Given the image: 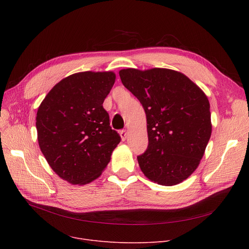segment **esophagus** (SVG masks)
Listing matches in <instances>:
<instances>
[{"label": "esophagus", "instance_id": "esophagus-1", "mask_svg": "<svg viewBox=\"0 0 249 249\" xmlns=\"http://www.w3.org/2000/svg\"><path fill=\"white\" fill-rule=\"evenodd\" d=\"M128 135H129V133H128L127 130H122V131H120V136H121V139L123 141H125L128 138Z\"/></svg>", "mask_w": 249, "mask_h": 249}]
</instances>
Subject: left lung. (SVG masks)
Instances as JSON below:
<instances>
[{
    "label": "left lung",
    "mask_w": 249,
    "mask_h": 249,
    "mask_svg": "<svg viewBox=\"0 0 249 249\" xmlns=\"http://www.w3.org/2000/svg\"><path fill=\"white\" fill-rule=\"evenodd\" d=\"M119 75L146 114L148 147L137 156L142 173L161 186L184 181L199 166L211 137L206 94L187 75L168 69H126Z\"/></svg>",
    "instance_id": "1"
}]
</instances>
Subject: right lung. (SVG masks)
Listing matches in <instances>:
<instances>
[{"mask_svg":"<svg viewBox=\"0 0 249 249\" xmlns=\"http://www.w3.org/2000/svg\"><path fill=\"white\" fill-rule=\"evenodd\" d=\"M115 80L113 71L71 74L52 88L38 107L39 147L52 171L71 185L98 178L121 140L103 108Z\"/></svg>","mask_w":249,"mask_h":249,"instance_id":"obj_1","label":"right lung"}]
</instances>
